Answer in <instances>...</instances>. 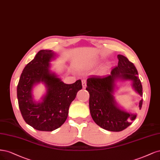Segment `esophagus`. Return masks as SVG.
Listing matches in <instances>:
<instances>
[{
    "instance_id": "obj_1",
    "label": "esophagus",
    "mask_w": 160,
    "mask_h": 160,
    "mask_svg": "<svg viewBox=\"0 0 160 160\" xmlns=\"http://www.w3.org/2000/svg\"><path fill=\"white\" fill-rule=\"evenodd\" d=\"M82 87H83V88H86V81L85 80H82Z\"/></svg>"
}]
</instances>
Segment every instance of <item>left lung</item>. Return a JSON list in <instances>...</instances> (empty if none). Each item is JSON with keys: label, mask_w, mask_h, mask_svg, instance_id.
<instances>
[{"label": "left lung", "mask_w": 160, "mask_h": 160, "mask_svg": "<svg viewBox=\"0 0 160 160\" xmlns=\"http://www.w3.org/2000/svg\"><path fill=\"white\" fill-rule=\"evenodd\" d=\"M118 64L106 76H90L87 79L86 90L90 94L89 107L92 119L97 125L111 132H120L132 124L137 115L122 110L114 99L116 82L130 80L132 87L141 96L143 95L141 81L136 68L126 56L118 55ZM143 100L139 102L140 109Z\"/></svg>", "instance_id": "8db88e82"}]
</instances>
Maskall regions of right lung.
Masks as SVG:
<instances>
[{"mask_svg":"<svg viewBox=\"0 0 160 160\" xmlns=\"http://www.w3.org/2000/svg\"><path fill=\"white\" fill-rule=\"evenodd\" d=\"M56 57L50 50H41L24 67L17 86L18 106L26 123L39 131L51 132L67 119L70 105L82 88L81 80L66 84L50 70V62ZM43 82L47 88L42 102L33 100L34 85Z\"/></svg>","mask_w":160,"mask_h":160,"instance_id":"1","label":"right lung"}]
</instances>
